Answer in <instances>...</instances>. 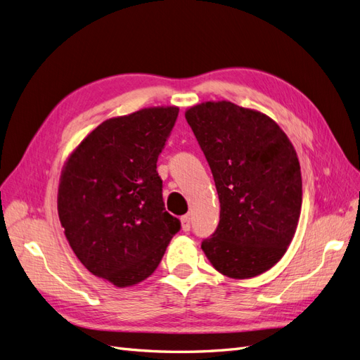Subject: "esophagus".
I'll list each match as a JSON object with an SVG mask.
<instances>
[{
  "instance_id": "esophagus-1",
  "label": "esophagus",
  "mask_w": 360,
  "mask_h": 360,
  "mask_svg": "<svg viewBox=\"0 0 360 360\" xmlns=\"http://www.w3.org/2000/svg\"><path fill=\"white\" fill-rule=\"evenodd\" d=\"M181 228L183 231H189L191 230V216L189 214H184L181 216Z\"/></svg>"
}]
</instances>
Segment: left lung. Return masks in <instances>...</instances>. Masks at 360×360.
<instances>
[{
  "instance_id": "1",
  "label": "left lung",
  "mask_w": 360,
  "mask_h": 360,
  "mask_svg": "<svg viewBox=\"0 0 360 360\" xmlns=\"http://www.w3.org/2000/svg\"><path fill=\"white\" fill-rule=\"evenodd\" d=\"M209 162L219 225L201 243L219 274L249 279L284 257L299 224L302 174L291 141L269 115L228 101L184 112Z\"/></svg>"
}]
</instances>
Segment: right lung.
Listing matches in <instances>:
<instances>
[{"label": "right lung", "mask_w": 360, "mask_h": 360, "mask_svg": "<svg viewBox=\"0 0 360 360\" xmlns=\"http://www.w3.org/2000/svg\"><path fill=\"white\" fill-rule=\"evenodd\" d=\"M177 115V106H155L105 120L63 167L57 204L64 234L85 269L115 287L147 279L180 230L156 171Z\"/></svg>", "instance_id": "add662e5"}]
</instances>
